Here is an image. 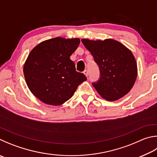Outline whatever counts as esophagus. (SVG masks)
Wrapping results in <instances>:
<instances>
[{"label":"esophagus","instance_id":"esophagus-1","mask_svg":"<svg viewBox=\"0 0 157 157\" xmlns=\"http://www.w3.org/2000/svg\"><path fill=\"white\" fill-rule=\"evenodd\" d=\"M84 74L85 75H86V77H88V71L87 70H84Z\"/></svg>","mask_w":157,"mask_h":157}]
</instances>
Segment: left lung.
Instances as JSON below:
<instances>
[{
    "mask_svg": "<svg viewBox=\"0 0 157 157\" xmlns=\"http://www.w3.org/2000/svg\"><path fill=\"white\" fill-rule=\"evenodd\" d=\"M99 68L100 78L93 86L104 99L115 101L129 93L137 77V64L132 53L113 39H82Z\"/></svg>",
    "mask_w": 157,
    "mask_h": 157,
    "instance_id": "1",
    "label": "left lung"
}]
</instances>
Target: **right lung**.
<instances>
[{
    "label": "right lung",
    "mask_w": 157,
    "mask_h": 157,
    "mask_svg": "<svg viewBox=\"0 0 157 157\" xmlns=\"http://www.w3.org/2000/svg\"><path fill=\"white\" fill-rule=\"evenodd\" d=\"M79 42V38L57 37L40 42L31 51L23 67L25 82L43 103L63 104L86 80L83 73L77 72L70 59Z\"/></svg>",
    "instance_id": "obj_1"
}]
</instances>
